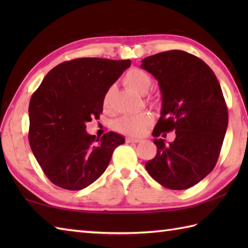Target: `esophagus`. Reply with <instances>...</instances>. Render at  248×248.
Wrapping results in <instances>:
<instances>
[{"instance_id":"34e87169","label":"esophagus","mask_w":248,"mask_h":248,"mask_svg":"<svg viewBox=\"0 0 248 248\" xmlns=\"http://www.w3.org/2000/svg\"><path fill=\"white\" fill-rule=\"evenodd\" d=\"M125 141H127V143H140V141H141V140L134 139V138H127L125 139Z\"/></svg>"}]
</instances>
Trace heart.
<instances>
[{"label":"heart","mask_w":248,"mask_h":248,"mask_svg":"<svg viewBox=\"0 0 248 248\" xmlns=\"http://www.w3.org/2000/svg\"><path fill=\"white\" fill-rule=\"evenodd\" d=\"M124 82L130 89L140 94L148 93L151 86V78L148 73L139 68L130 69L124 78ZM110 100V91L107 92L103 98V107L108 108ZM152 123V116L149 113L138 115H125L116 121V129L131 136H140Z\"/></svg>","instance_id":"1"}]
</instances>
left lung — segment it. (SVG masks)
Here are the masks:
<instances>
[{
    "instance_id": "obj_1",
    "label": "left lung",
    "mask_w": 248,
    "mask_h": 248,
    "mask_svg": "<svg viewBox=\"0 0 248 248\" xmlns=\"http://www.w3.org/2000/svg\"><path fill=\"white\" fill-rule=\"evenodd\" d=\"M140 67L159 83L161 117L152 135L176 131L170 144L155 139L156 155L146 163L149 175L170 189H186L217 164L228 125L222 88L203 61L180 50L146 57Z\"/></svg>"
}]
</instances>
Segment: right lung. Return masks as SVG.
I'll use <instances>...</instances> for the list:
<instances>
[{
	"label": "right lung",
	"instance_id": "obj_1",
	"mask_svg": "<svg viewBox=\"0 0 248 248\" xmlns=\"http://www.w3.org/2000/svg\"><path fill=\"white\" fill-rule=\"evenodd\" d=\"M131 66V61L84 57L57 65L31 98V149L45 175L65 189L85 188L102 175L124 138L108 132L101 139L86 132L99 119L104 94Z\"/></svg>",
	"mask_w": 248,
	"mask_h": 248
}]
</instances>
